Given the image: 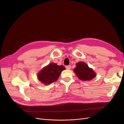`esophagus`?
Returning <instances> with one entry per match:
<instances>
[{
	"mask_svg": "<svg viewBox=\"0 0 124 124\" xmlns=\"http://www.w3.org/2000/svg\"><path fill=\"white\" fill-rule=\"evenodd\" d=\"M66 68L67 69H68V70H69V69H71V66L70 65H68V66H66Z\"/></svg>",
	"mask_w": 124,
	"mask_h": 124,
	"instance_id": "esophagus-1",
	"label": "esophagus"
}]
</instances>
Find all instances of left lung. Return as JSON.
<instances>
[{
	"label": "left lung",
	"mask_w": 124,
	"mask_h": 124,
	"mask_svg": "<svg viewBox=\"0 0 124 124\" xmlns=\"http://www.w3.org/2000/svg\"><path fill=\"white\" fill-rule=\"evenodd\" d=\"M73 70L78 78L81 80H90L96 76V74L93 69L89 68L87 65L84 62L77 63Z\"/></svg>",
	"instance_id": "obj_1"
}]
</instances>
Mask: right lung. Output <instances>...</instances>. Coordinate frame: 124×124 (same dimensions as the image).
<instances>
[{"instance_id": "obj_1", "label": "right lung", "mask_w": 124, "mask_h": 124, "mask_svg": "<svg viewBox=\"0 0 124 124\" xmlns=\"http://www.w3.org/2000/svg\"><path fill=\"white\" fill-rule=\"evenodd\" d=\"M65 69L63 66H59L56 63H51L44 67L38 74V78L45 85H48L58 79L62 71Z\"/></svg>"}]
</instances>
